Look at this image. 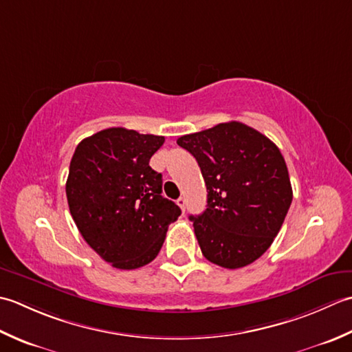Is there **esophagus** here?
I'll use <instances>...</instances> for the list:
<instances>
[{
  "mask_svg": "<svg viewBox=\"0 0 352 352\" xmlns=\"http://www.w3.org/2000/svg\"><path fill=\"white\" fill-rule=\"evenodd\" d=\"M176 204H177L179 206H181L182 211H185V204H186V202H185V197H179V199L176 200Z\"/></svg>",
  "mask_w": 352,
  "mask_h": 352,
  "instance_id": "34e87169",
  "label": "esophagus"
}]
</instances>
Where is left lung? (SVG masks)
I'll use <instances>...</instances> for the list:
<instances>
[{
    "label": "left lung",
    "instance_id": "obj_1",
    "mask_svg": "<svg viewBox=\"0 0 352 352\" xmlns=\"http://www.w3.org/2000/svg\"><path fill=\"white\" fill-rule=\"evenodd\" d=\"M177 144L196 157L205 179L206 210L190 216L204 256L225 269L258 260L274 243L293 199L279 148L239 121L184 135Z\"/></svg>",
    "mask_w": 352,
    "mask_h": 352
}]
</instances>
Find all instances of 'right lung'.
Returning <instances> with one entry per match:
<instances>
[{"instance_id": "add662e5", "label": "right lung", "mask_w": 352, "mask_h": 352, "mask_svg": "<svg viewBox=\"0 0 352 352\" xmlns=\"http://www.w3.org/2000/svg\"><path fill=\"white\" fill-rule=\"evenodd\" d=\"M164 136L124 127L78 142L69 164L67 199L85 241L113 267L132 270L160 254L181 208L162 197V175L148 166Z\"/></svg>"}]
</instances>
